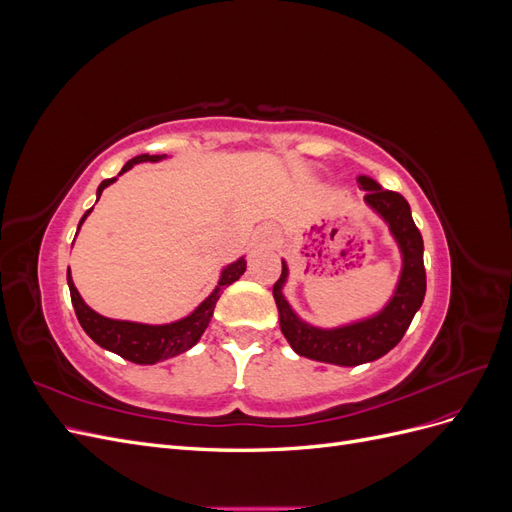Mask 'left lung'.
Here are the masks:
<instances>
[{
  "label": "left lung",
  "mask_w": 512,
  "mask_h": 512,
  "mask_svg": "<svg viewBox=\"0 0 512 512\" xmlns=\"http://www.w3.org/2000/svg\"><path fill=\"white\" fill-rule=\"evenodd\" d=\"M365 194V205L389 226L401 256V271L391 299L376 314L352 320L339 327H316L303 320L288 303L284 286L290 269L282 260V277L273 286V299L280 312V329L290 348L312 361L354 367L380 359L393 350L408 331L414 314L425 299L427 277L423 265V237L418 232L408 200L367 175L359 177Z\"/></svg>",
  "instance_id": "left-lung-1"
}]
</instances>
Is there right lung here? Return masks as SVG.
<instances>
[{"label":"right lung","instance_id":"add662e5","mask_svg":"<svg viewBox=\"0 0 512 512\" xmlns=\"http://www.w3.org/2000/svg\"><path fill=\"white\" fill-rule=\"evenodd\" d=\"M164 158H168L166 153L164 156H149V153H143V156H136L130 162H126V166L121 168V173H128V170L134 164H141V162H162ZM117 177L113 179H104L98 185V192L96 196L100 198L104 188L108 185L115 183ZM94 211L91 207L89 211H85V215L79 222V230L83 226V222L87 220V215ZM79 230H76V235H79ZM245 256L237 258L235 262H230L222 271H220V280L218 286L211 290L209 297L200 303L192 314L183 316L175 322H164V324H145V322H132V320H115V318H106L102 314H98L96 309H91L83 297L81 292L76 290L74 282H72V275H70V267H68V288H70V297H72V305H74V312L76 318H79L83 331L94 339V342L108 350V352H115L119 354L121 359L138 363V365H156L160 361L166 359H173V356L181 354V352H188L192 346L198 344V339L203 337L205 329L209 327L211 316H213V309L215 303H218L220 294L226 286H230L232 282H237L239 277L245 273Z\"/></svg>","mask_w":512,"mask_h":512}]
</instances>
